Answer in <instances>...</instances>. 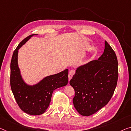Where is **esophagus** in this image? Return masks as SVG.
I'll return each instance as SVG.
<instances>
[{
  "label": "esophagus",
  "mask_w": 131,
  "mask_h": 131,
  "mask_svg": "<svg viewBox=\"0 0 131 131\" xmlns=\"http://www.w3.org/2000/svg\"><path fill=\"white\" fill-rule=\"evenodd\" d=\"M75 74V71L74 70H71V71L69 72V75H68V78H69V81H70L72 79V77H73V75Z\"/></svg>",
  "instance_id": "1"
}]
</instances>
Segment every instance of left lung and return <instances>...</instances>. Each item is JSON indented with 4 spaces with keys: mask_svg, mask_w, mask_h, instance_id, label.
<instances>
[{
    "mask_svg": "<svg viewBox=\"0 0 131 131\" xmlns=\"http://www.w3.org/2000/svg\"><path fill=\"white\" fill-rule=\"evenodd\" d=\"M118 78L116 55L105 41L101 57L79 66L70 81L75 92L73 105L79 114L90 116L105 106L114 94Z\"/></svg>",
    "mask_w": 131,
    "mask_h": 131,
    "instance_id": "1",
    "label": "left lung"
}]
</instances>
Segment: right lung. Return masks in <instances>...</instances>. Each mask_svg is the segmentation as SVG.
<instances>
[{"label":"right lung","instance_id":"obj_1","mask_svg":"<svg viewBox=\"0 0 131 131\" xmlns=\"http://www.w3.org/2000/svg\"><path fill=\"white\" fill-rule=\"evenodd\" d=\"M34 35H31L24 39L13 52L10 63V86L17 105L23 112L31 115H39L48 109L53 92L68 84V69L48 76L35 85L25 82L18 66V52Z\"/></svg>","mask_w":131,"mask_h":131}]
</instances>
